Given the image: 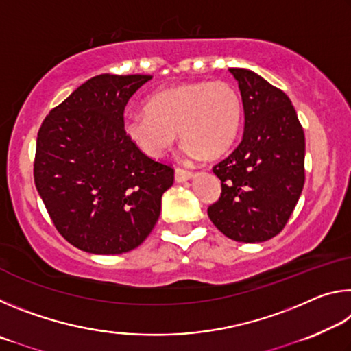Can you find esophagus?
<instances>
[{
	"label": "esophagus",
	"mask_w": 351,
	"mask_h": 351,
	"mask_svg": "<svg viewBox=\"0 0 351 351\" xmlns=\"http://www.w3.org/2000/svg\"><path fill=\"white\" fill-rule=\"evenodd\" d=\"M192 176H193L192 171L184 170V169H180V167H176V169H175V180H176V182L189 181L190 178H192Z\"/></svg>",
	"instance_id": "34e87169"
}]
</instances>
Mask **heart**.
<instances>
[{"instance_id":"obj_1","label":"heart","mask_w":351,"mask_h":351,"mask_svg":"<svg viewBox=\"0 0 351 351\" xmlns=\"http://www.w3.org/2000/svg\"><path fill=\"white\" fill-rule=\"evenodd\" d=\"M241 122V96L232 83L195 82L154 93L145 111L128 112L123 130L147 156H162L180 132L186 156L217 158L234 144Z\"/></svg>"}]
</instances>
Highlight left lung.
<instances>
[{
    "label": "left lung",
    "instance_id": "1",
    "mask_svg": "<svg viewBox=\"0 0 351 351\" xmlns=\"http://www.w3.org/2000/svg\"><path fill=\"white\" fill-rule=\"evenodd\" d=\"M239 82L245 133L239 147L213 165L221 195L207 209L219 232L235 241L260 243L288 223L305 182V134L282 90L243 68Z\"/></svg>",
    "mask_w": 351,
    "mask_h": 351
}]
</instances>
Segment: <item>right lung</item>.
Instances as JSON below:
<instances>
[{"label":"right lung","instance_id":"right-lung-1","mask_svg":"<svg viewBox=\"0 0 351 351\" xmlns=\"http://www.w3.org/2000/svg\"><path fill=\"white\" fill-rule=\"evenodd\" d=\"M152 75L100 74L51 110L38 130L34 181L56 229L91 254L138 247L161 213L175 170L123 130L130 97Z\"/></svg>","mask_w":351,"mask_h":351}]
</instances>
